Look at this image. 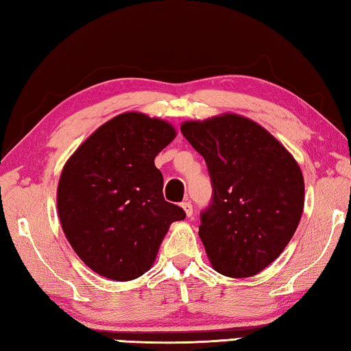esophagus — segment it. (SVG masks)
<instances>
[{
	"label": "esophagus",
	"instance_id": "1",
	"mask_svg": "<svg viewBox=\"0 0 351 351\" xmlns=\"http://www.w3.org/2000/svg\"><path fill=\"white\" fill-rule=\"evenodd\" d=\"M182 208H183V211H185L186 217H191L193 216V205L189 204V202H183Z\"/></svg>",
	"mask_w": 351,
	"mask_h": 351
}]
</instances>
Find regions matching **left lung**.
Listing matches in <instances>:
<instances>
[{
    "label": "left lung",
    "mask_w": 351,
    "mask_h": 351,
    "mask_svg": "<svg viewBox=\"0 0 351 351\" xmlns=\"http://www.w3.org/2000/svg\"><path fill=\"white\" fill-rule=\"evenodd\" d=\"M205 158L213 202L199 236L211 267L228 278L261 273L285 250L304 211L299 165L265 128L239 114L182 123Z\"/></svg>",
    "instance_id": "8db88e82"
}]
</instances>
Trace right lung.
Returning a JSON list of instances; mask_svg holds the SVG:
<instances>
[{
  "label": "right lung",
  "instance_id": "obj_1",
  "mask_svg": "<svg viewBox=\"0 0 351 351\" xmlns=\"http://www.w3.org/2000/svg\"><path fill=\"white\" fill-rule=\"evenodd\" d=\"M171 123L123 112L67 158L57 188L61 228L77 256L103 278L126 282L152 267L169 225L186 217L163 199L154 158L176 138Z\"/></svg>",
  "mask_w": 351,
  "mask_h": 351
}]
</instances>
